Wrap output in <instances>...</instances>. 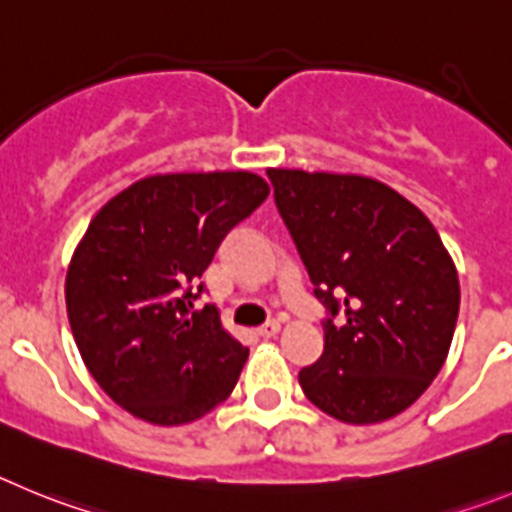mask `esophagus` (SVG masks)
<instances>
[{
  "label": "esophagus",
  "mask_w": 512,
  "mask_h": 512,
  "mask_svg": "<svg viewBox=\"0 0 512 512\" xmlns=\"http://www.w3.org/2000/svg\"><path fill=\"white\" fill-rule=\"evenodd\" d=\"M278 331H280L278 321H267L265 326H260V329H257V334H260L262 339H273V336L278 334Z\"/></svg>",
  "instance_id": "obj_1"
}]
</instances>
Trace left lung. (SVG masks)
Segmentation results:
<instances>
[{
    "instance_id": "left-lung-1",
    "label": "left lung",
    "mask_w": 512,
    "mask_h": 512,
    "mask_svg": "<svg viewBox=\"0 0 512 512\" xmlns=\"http://www.w3.org/2000/svg\"><path fill=\"white\" fill-rule=\"evenodd\" d=\"M267 178L329 311L324 352L298 372L303 393L354 426L398 416L439 375L457 326L459 275L439 232L375 178L288 168Z\"/></svg>"
}]
</instances>
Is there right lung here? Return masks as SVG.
I'll return each mask as SVG.
<instances>
[{"label": "right lung", "instance_id": "add662e5", "mask_svg": "<svg viewBox=\"0 0 512 512\" xmlns=\"http://www.w3.org/2000/svg\"><path fill=\"white\" fill-rule=\"evenodd\" d=\"M247 170L165 173L124 188L96 211L66 273V311L84 365L124 411L181 426L214 411L250 349L214 308L191 311L232 227L267 199Z\"/></svg>", "mask_w": 512, "mask_h": 512}]
</instances>
